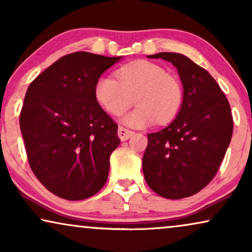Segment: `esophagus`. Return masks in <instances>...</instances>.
<instances>
[{"label":"esophagus","instance_id":"obj_1","mask_svg":"<svg viewBox=\"0 0 252 252\" xmlns=\"http://www.w3.org/2000/svg\"><path fill=\"white\" fill-rule=\"evenodd\" d=\"M133 134H134L133 130H130L128 128H125V127H123V126H120L119 129H118V135H119L120 140H122V141L128 140L129 137L133 135Z\"/></svg>","mask_w":252,"mask_h":252}]
</instances>
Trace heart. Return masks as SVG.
Masks as SVG:
<instances>
[{"label": "heart", "mask_w": 252, "mask_h": 252, "mask_svg": "<svg viewBox=\"0 0 252 252\" xmlns=\"http://www.w3.org/2000/svg\"><path fill=\"white\" fill-rule=\"evenodd\" d=\"M117 79L102 75L96 81V101L112 116H122L133 105L137 108L125 118L134 127L171 122L184 101V89L175 75L149 61H135L116 72Z\"/></svg>", "instance_id": "1"}]
</instances>
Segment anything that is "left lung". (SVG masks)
I'll list each match as a JSON object with an SVG mask.
<instances>
[{"instance_id": "obj_1", "label": "left lung", "mask_w": 252, "mask_h": 252, "mask_svg": "<svg viewBox=\"0 0 252 252\" xmlns=\"http://www.w3.org/2000/svg\"><path fill=\"white\" fill-rule=\"evenodd\" d=\"M148 57L171 62L177 67L184 101L170 125L148 134L144 179L165 198L189 197L211 182L225 157L233 134L229 102L211 74L184 55L159 53Z\"/></svg>"}]
</instances>
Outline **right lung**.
Segmentation results:
<instances>
[{"instance_id": "add662e5", "label": "right lung", "mask_w": 252, "mask_h": 252, "mask_svg": "<svg viewBox=\"0 0 252 252\" xmlns=\"http://www.w3.org/2000/svg\"><path fill=\"white\" fill-rule=\"evenodd\" d=\"M120 57L77 51L31 82L19 124L31 170L58 197H92L108 180L118 125L101 108L94 87Z\"/></svg>"}]
</instances>
